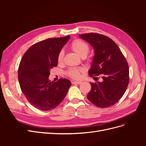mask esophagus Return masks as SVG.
<instances>
[{
    "label": "esophagus",
    "mask_w": 146,
    "mask_h": 146,
    "mask_svg": "<svg viewBox=\"0 0 146 146\" xmlns=\"http://www.w3.org/2000/svg\"><path fill=\"white\" fill-rule=\"evenodd\" d=\"M73 84H81L82 83V81H74L72 82Z\"/></svg>",
    "instance_id": "obj_1"
}]
</instances>
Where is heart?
I'll list each match as a JSON object with an SVG mask.
<instances>
[{
    "label": "heart",
    "mask_w": 146,
    "mask_h": 146,
    "mask_svg": "<svg viewBox=\"0 0 146 146\" xmlns=\"http://www.w3.org/2000/svg\"><path fill=\"white\" fill-rule=\"evenodd\" d=\"M70 47L72 50L76 53V54L80 56L81 58L86 57L90 51V47L87 43L84 42L80 39H76L74 40L70 45ZM64 56L63 50H61L58 55L57 60L59 63L63 61ZM84 71L83 68H71L69 69V70L66 72V74L68 76L72 77V78L78 79L81 77V73Z\"/></svg>",
    "instance_id": "obj_1"
}]
</instances>
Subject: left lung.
<instances>
[{"instance_id":"1","label":"left lung","mask_w":146,"mask_h":146,"mask_svg":"<svg viewBox=\"0 0 146 146\" xmlns=\"http://www.w3.org/2000/svg\"><path fill=\"white\" fill-rule=\"evenodd\" d=\"M94 50L89 76H100L102 82L91 83L87 98L100 108L113 106L124 94L129 82V69L120 48L111 39L103 35L91 33L79 35Z\"/></svg>"}]
</instances>
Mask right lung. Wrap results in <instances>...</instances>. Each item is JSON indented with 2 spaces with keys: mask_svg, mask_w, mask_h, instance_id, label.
Returning <instances> with one entry per match:
<instances>
[{
  "mask_svg": "<svg viewBox=\"0 0 146 146\" xmlns=\"http://www.w3.org/2000/svg\"><path fill=\"white\" fill-rule=\"evenodd\" d=\"M70 38H48L31 46L19 64L18 80L21 91L33 107L42 111L56 108L68 93L71 82L60 78L48 80L50 70L58 65V55Z\"/></svg>",
  "mask_w": 146,
  "mask_h": 146,
  "instance_id": "1",
  "label": "right lung"
}]
</instances>
